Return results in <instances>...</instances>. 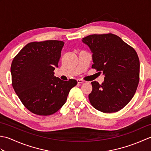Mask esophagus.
Instances as JSON below:
<instances>
[{
    "label": "esophagus",
    "instance_id": "1",
    "mask_svg": "<svg viewBox=\"0 0 151 151\" xmlns=\"http://www.w3.org/2000/svg\"><path fill=\"white\" fill-rule=\"evenodd\" d=\"M77 82L78 83H79V84H84V83H86V81H83V80H81V79H78Z\"/></svg>",
    "mask_w": 151,
    "mask_h": 151
}]
</instances>
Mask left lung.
<instances>
[{
	"label": "left lung",
	"mask_w": 151,
	"mask_h": 151,
	"mask_svg": "<svg viewBox=\"0 0 151 151\" xmlns=\"http://www.w3.org/2000/svg\"><path fill=\"white\" fill-rule=\"evenodd\" d=\"M89 47L92 68L105 76L101 84L91 82V104L104 113L123 108L134 97L139 84V60L137 52L121 37L113 34H93L82 38Z\"/></svg>",
	"instance_id": "8db88e82"
}]
</instances>
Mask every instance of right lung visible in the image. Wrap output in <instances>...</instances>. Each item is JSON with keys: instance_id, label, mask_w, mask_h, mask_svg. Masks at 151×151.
<instances>
[{"instance_id": "1", "label": "right lung", "mask_w": 151, "mask_h": 151, "mask_svg": "<svg viewBox=\"0 0 151 151\" xmlns=\"http://www.w3.org/2000/svg\"><path fill=\"white\" fill-rule=\"evenodd\" d=\"M64 42L47 40L28 43L12 61V86L21 102L32 113L50 115L65 103L77 81H63L54 76Z\"/></svg>"}]
</instances>
